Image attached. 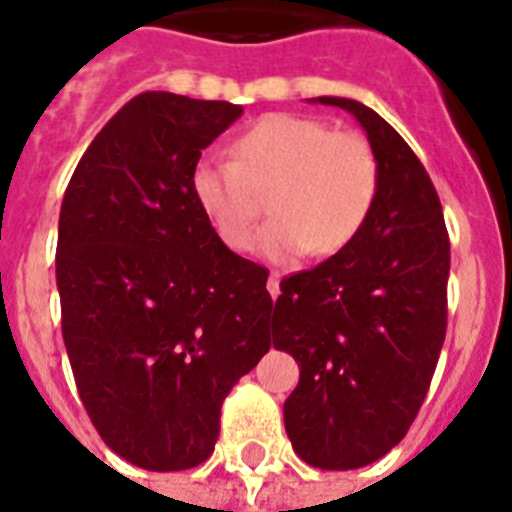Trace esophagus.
Returning a JSON list of instances; mask_svg holds the SVG:
<instances>
[{
  "instance_id": "1",
  "label": "esophagus",
  "mask_w": 512,
  "mask_h": 512,
  "mask_svg": "<svg viewBox=\"0 0 512 512\" xmlns=\"http://www.w3.org/2000/svg\"><path fill=\"white\" fill-rule=\"evenodd\" d=\"M281 273H276V270H273V273H270L268 276V292H270V297H278V294H281Z\"/></svg>"
}]
</instances>
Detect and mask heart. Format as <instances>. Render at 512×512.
<instances>
[{"label": "heart", "instance_id": "1", "mask_svg": "<svg viewBox=\"0 0 512 512\" xmlns=\"http://www.w3.org/2000/svg\"><path fill=\"white\" fill-rule=\"evenodd\" d=\"M234 157H199L189 176L199 213L234 252L252 247L265 191L273 220L257 236V252L273 263L342 252L376 207L378 157L357 131H331L297 112H270L234 141Z\"/></svg>", "mask_w": 512, "mask_h": 512}]
</instances>
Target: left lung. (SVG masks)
Listing matches in <instances>:
<instances>
[{
	"label": "left lung",
	"mask_w": 512,
	"mask_h": 512,
	"mask_svg": "<svg viewBox=\"0 0 512 512\" xmlns=\"http://www.w3.org/2000/svg\"><path fill=\"white\" fill-rule=\"evenodd\" d=\"M315 102L355 115L381 186L350 247L281 281L273 347L299 365L284 402L297 455L352 471L400 444L426 400L447 334L450 236L429 173L378 112L355 99Z\"/></svg>",
	"instance_id": "8db88e82"
}]
</instances>
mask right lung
Here are the masks:
<instances>
[{
  "instance_id": "right-lung-1",
  "label": "right lung",
  "mask_w": 512,
  "mask_h": 512,
  "mask_svg": "<svg viewBox=\"0 0 512 512\" xmlns=\"http://www.w3.org/2000/svg\"><path fill=\"white\" fill-rule=\"evenodd\" d=\"M242 107L144 91L83 152L60 207L57 289L78 394L112 452L205 463L220 405L273 336L268 270L220 242L189 176Z\"/></svg>"
}]
</instances>
